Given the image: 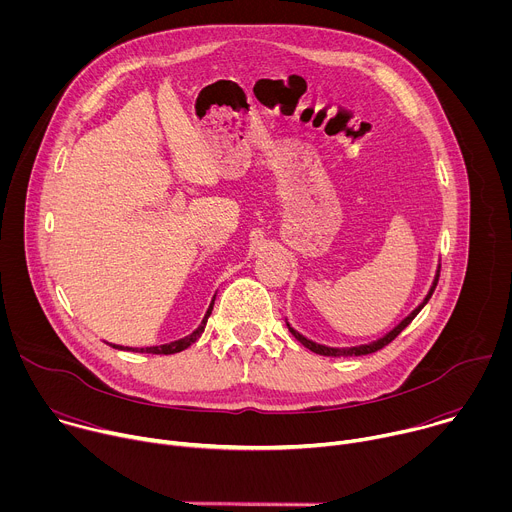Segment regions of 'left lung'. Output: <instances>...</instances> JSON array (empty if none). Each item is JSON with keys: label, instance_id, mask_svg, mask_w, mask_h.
<instances>
[{"label": "left lung", "instance_id": "8db88e82", "mask_svg": "<svg viewBox=\"0 0 512 512\" xmlns=\"http://www.w3.org/2000/svg\"><path fill=\"white\" fill-rule=\"evenodd\" d=\"M437 279H440V267H437V271H435V277H433V283H431V287H429V291H427V296L423 298V302L407 316V318H403L391 332H387L385 336H381L379 340H373V342H369V344H358V346H346V348H332V346H324V344H318V342H312V340H308L306 336H302L298 330H294L291 328L289 324H287V328H289V332L296 336V340H300L306 348H310L312 352H316V354H322V356H362V354H371V352H377V350H381L383 346H387L389 342H393L409 324H411V320L423 310V306L429 302V298H431V294H433V289H435V285H437Z\"/></svg>", "mask_w": 512, "mask_h": 512}]
</instances>
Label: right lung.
Segmentation results:
<instances>
[{"label":"right lung","mask_w":512,"mask_h":512,"mask_svg":"<svg viewBox=\"0 0 512 512\" xmlns=\"http://www.w3.org/2000/svg\"><path fill=\"white\" fill-rule=\"evenodd\" d=\"M212 306H214V300L210 302V306H208V310H206V314H204L200 326H198L192 334H188V336H184V338H180V340H174V342H168V344H160V346H145V348H131V346H119V344H111V346L117 348V350L148 352V354H174V352H182V350H186L190 344H194V342L202 336L204 326H206V320H208V316H210V312H212Z\"/></svg>","instance_id":"obj_1"}]
</instances>
